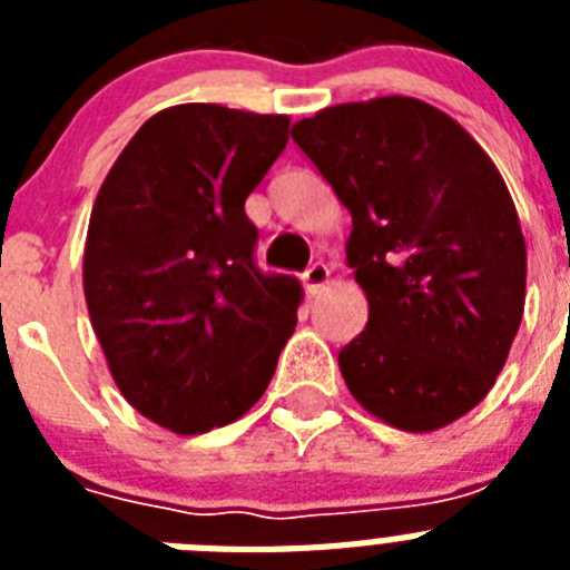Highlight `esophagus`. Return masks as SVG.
Returning <instances> with one entry per match:
<instances>
[{
  "label": "esophagus",
  "instance_id": "1",
  "mask_svg": "<svg viewBox=\"0 0 570 570\" xmlns=\"http://www.w3.org/2000/svg\"><path fill=\"white\" fill-rule=\"evenodd\" d=\"M328 279H331V271L328 265H322V262H314V265L302 274V282H305L308 294H320V291L328 285Z\"/></svg>",
  "mask_w": 570,
  "mask_h": 570
}]
</instances>
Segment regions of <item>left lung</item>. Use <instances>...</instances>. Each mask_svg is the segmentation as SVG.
Returning a JSON list of instances; mask_svg holds the SVG:
<instances>
[{
	"label": "left lung",
	"mask_w": 570,
	"mask_h": 570,
	"mask_svg": "<svg viewBox=\"0 0 570 570\" xmlns=\"http://www.w3.org/2000/svg\"><path fill=\"white\" fill-rule=\"evenodd\" d=\"M351 214L347 268L367 325L340 351L347 391L428 434L480 405L525 311L520 216L491 156L414 97L322 108L291 130Z\"/></svg>",
	"instance_id": "1"
}]
</instances>
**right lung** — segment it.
<instances>
[{
  "label": "right lung",
  "mask_w": 570,
  "mask_h": 570,
  "mask_svg": "<svg viewBox=\"0 0 570 570\" xmlns=\"http://www.w3.org/2000/svg\"><path fill=\"white\" fill-rule=\"evenodd\" d=\"M291 119L188 102L125 145L90 210L82 285L125 400L174 434L239 420L296 325L294 276L254 265L245 199L288 145Z\"/></svg>",
  "instance_id": "1"
}]
</instances>
